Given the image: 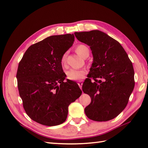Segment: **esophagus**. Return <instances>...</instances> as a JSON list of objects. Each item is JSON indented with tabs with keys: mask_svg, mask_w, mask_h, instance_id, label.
<instances>
[{
	"mask_svg": "<svg viewBox=\"0 0 148 148\" xmlns=\"http://www.w3.org/2000/svg\"><path fill=\"white\" fill-rule=\"evenodd\" d=\"M78 86H79V88H80V89H82V85H83V83H82V81H79V82H78Z\"/></svg>",
	"mask_w": 148,
	"mask_h": 148,
	"instance_id": "esophagus-1",
	"label": "esophagus"
}]
</instances>
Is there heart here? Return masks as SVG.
I'll return each mask as SVG.
<instances>
[{"label":"heart","instance_id":"1","mask_svg":"<svg viewBox=\"0 0 148 148\" xmlns=\"http://www.w3.org/2000/svg\"><path fill=\"white\" fill-rule=\"evenodd\" d=\"M76 52L78 54L84 58L86 56V53H89V49L87 46L83 44H80L76 47ZM67 57V53H64L62 56L61 58V64L62 65H65L66 64V60ZM85 75H86V71L84 70H75L71 69L66 72V77L67 78L73 80V81H79L83 79Z\"/></svg>","mask_w":148,"mask_h":148}]
</instances>
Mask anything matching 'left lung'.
<instances>
[{
    "label": "left lung",
    "mask_w": 148,
    "mask_h": 148,
    "mask_svg": "<svg viewBox=\"0 0 148 148\" xmlns=\"http://www.w3.org/2000/svg\"><path fill=\"white\" fill-rule=\"evenodd\" d=\"M78 41L90 47L93 61L83 91L91 101L85 107L87 117L105 122L119 115L126 107L135 86L132 62L121 44L99 30L75 32Z\"/></svg>",
    "instance_id": "obj_1"
}]
</instances>
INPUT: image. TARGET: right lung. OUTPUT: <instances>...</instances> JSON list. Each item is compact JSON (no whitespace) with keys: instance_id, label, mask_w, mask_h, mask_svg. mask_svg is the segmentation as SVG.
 <instances>
[{"instance_id":"add662e5","label":"right lung","mask_w":148,"mask_h":148,"mask_svg":"<svg viewBox=\"0 0 148 148\" xmlns=\"http://www.w3.org/2000/svg\"><path fill=\"white\" fill-rule=\"evenodd\" d=\"M73 34L51 36L31 46L18 67L16 79L26 114L46 126L64 123L71 102L82 91L75 82H66L61 58L72 46Z\"/></svg>"}]
</instances>
